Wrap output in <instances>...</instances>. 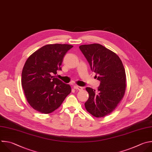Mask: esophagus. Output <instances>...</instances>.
Here are the masks:
<instances>
[{
    "label": "esophagus",
    "mask_w": 152,
    "mask_h": 152,
    "mask_svg": "<svg viewBox=\"0 0 152 152\" xmlns=\"http://www.w3.org/2000/svg\"><path fill=\"white\" fill-rule=\"evenodd\" d=\"M74 88L75 89H77V90H83V87H80V86H78L77 85H74Z\"/></svg>",
    "instance_id": "esophagus-1"
}]
</instances>
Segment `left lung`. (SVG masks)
<instances>
[{
    "label": "left lung",
    "instance_id": "1",
    "mask_svg": "<svg viewBox=\"0 0 152 152\" xmlns=\"http://www.w3.org/2000/svg\"><path fill=\"white\" fill-rule=\"evenodd\" d=\"M80 50L91 70L100 81L98 91L86 87L89 97L84 105L96 117L111 113L123 98L126 89V73L122 60L112 51L99 44L82 45ZM98 77H97V76Z\"/></svg>",
    "mask_w": 152,
    "mask_h": 152
}]
</instances>
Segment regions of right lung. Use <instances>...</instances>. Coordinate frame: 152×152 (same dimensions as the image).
<instances>
[{"label":"right lung","mask_w":152,"mask_h":152,"mask_svg":"<svg viewBox=\"0 0 152 152\" xmlns=\"http://www.w3.org/2000/svg\"><path fill=\"white\" fill-rule=\"evenodd\" d=\"M72 47L68 44L46 45L26 60L21 74V85L28 103L35 110L51 113L71 93V86L54 75L62 70L64 57Z\"/></svg>","instance_id":"right-lung-1"}]
</instances>
